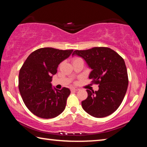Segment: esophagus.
I'll list each match as a JSON object with an SVG mask.
<instances>
[{
  "label": "esophagus",
  "mask_w": 147,
  "mask_h": 147,
  "mask_svg": "<svg viewBox=\"0 0 147 147\" xmlns=\"http://www.w3.org/2000/svg\"><path fill=\"white\" fill-rule=\"evenodd\" d=\"M78 88H76V87H73V88H71V91H78L79 90Z\"/></svg>",
  "instance_id": "obj_1"
}]
</instances>
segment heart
<instances>
[{
  "label": "heart",
  "mask_w": 147,
  "mask_h": 147,
  "mask_svg": "<svg viewBox=\"0 0 147 147\" xmlns=\"http://www.w3.org/2000/svg\"><path fill=\"white\" fill-rule=\"evenodd\" d=\"M78 59V58H75V59Z\"/></svg>",
  "instance_id": "heart-1"
}]
</instances>
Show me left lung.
Listing matches in <instances>:
<instances>
[{
    "label": "left lung",
    "instance_id": "1",
    "mask_svg": "<svg viewBox=\"0 0 147 147\" xmlns=\"http://www.w3.org/2000/svg\"><path fill=\"white\" fill-rule=\"evenodd\" d=\"M83 58L91 71L89 78L98 84V90L87 89L88 96L82 102L83 109L96 118L116 111L123 102L128 85L127 69L123 58L107 47L74 51L72 56Z\"/></svg>",
    "mask_w": 147,
    "mask_h": 147
}]
</instances>
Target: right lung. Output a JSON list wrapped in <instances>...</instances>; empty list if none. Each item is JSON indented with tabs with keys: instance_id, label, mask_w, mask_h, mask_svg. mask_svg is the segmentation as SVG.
<instances>
[{
	"instance_id": "add662e5",
	"label": "right lung",
	"mask_w": 147,
	"mask_h": 147,
	"mask_svg": "<svg viewBox=\"0 0 147 147\" xmlns=\"http://www.w3.org/2000/svg\"><path fill=\"white\" fill-rule=\"evenodd\" d=\"M73 51L51 47L38 49L30 54L20 69L19 92L27 108L35 115L43 119L54 118L65 108L70 89L53 88L51 82L59 64L69 58Z\"/></svg>"
}]
</instances>
